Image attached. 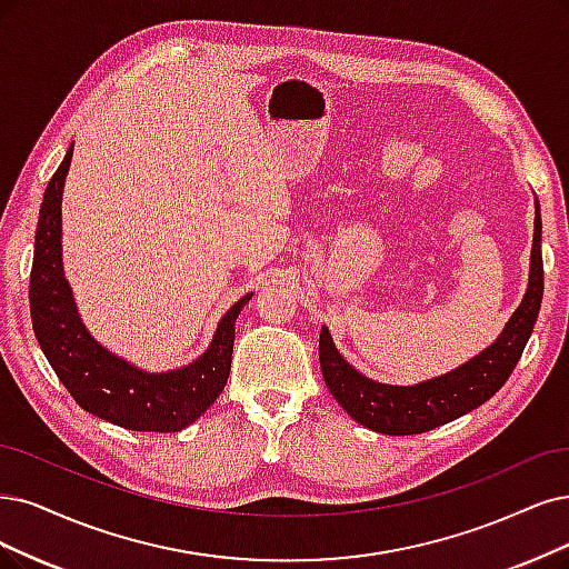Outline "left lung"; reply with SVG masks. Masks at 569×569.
Segmentation results:
<instances>
[{"label":"left lung","instance_id":"obj_1","mask_svg":"<svg viewBox=\"0 0 569 569\" xmlns=\"http://www.w3.org/2000/svg\"><path fill=\"white\" fill-rule=\"evenodd\" d=\"M543 296L541 264V216L535 197V239L530 256V279L522 302L499 332V338L459 368L410 387L375 382L345 361L332 342L330 330L321 328L319 359L326 387L345 412L377 433L412 436L425 433L482 406L503 387L528 345L539 317Z\"/></svg>","mask_w":569,"mask_h":569}]
</instances>
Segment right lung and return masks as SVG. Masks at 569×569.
Masks as SVG:
<instances>
[{
	"label": "right lung",
	"mask_w": 569,
	"mask_h": 569,
	"mask_svg": "<svg viewBox=\"0 0 569 569\" xmlns=\"http://www.w3.org/2000/svg\"><path fill=\"white\" fill-rule=\"evenodd\" d=\"M72 150L74 142L49 180L39 208L30 273V313L37 342L79 408L129 431H182L222 393L234 349V323L252 292L227 309L208 349L182 368L147 372L104 349L81 323L62 271L60 206Z\"/></svg>",
	"instance_id": "1"
}]
</instances>
